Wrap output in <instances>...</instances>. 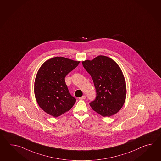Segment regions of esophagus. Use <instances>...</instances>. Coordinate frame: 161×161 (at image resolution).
<instances>
[{
  "label": "esophagus",
  "instance_id": "34e87169",
  "mask_svg": "<svg viewBox=\"0 0 161 161\" xmlns=\"http://www.w3.org/2000/svg\"><path fill=\"white\" fill-rule=\"evenodd\" d=\"M79 99H86V96H83L81 97H80L79 98Z\"/></svg>",
  "mask_w": 161,
  "mask_h": 161
}]
</instances>
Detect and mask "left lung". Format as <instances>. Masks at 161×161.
<instances>
[{
	"instance_id": "left-lung-1",
	"label": "left lung",
	"mask_w": 161,
	"mask_h": 161,
	"mask_svg": "<svg viewBox=\"0 0 161 161\" xmlns=\"http://www.w3.org/2000/svg\"><path fill=\"white\" fill-rule=\"evenodd\" d=\"M82 64L92 76L97 92L90 106L103 117L116 114L127 96L125 79L120 66L112 58L103 55L83 61Z\"/></svg>"
}]
</instances>
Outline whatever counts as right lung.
I'll return each mask as SVG.
<instances>
[{
    "label": "right lung",
    "instance_id": "right-lung-1",
    "mask_svg": "<svg viewBox=\"0 0 161 161\" xmlns=\"http://www.w3.org/2000/svg\"><path fill=\"white\" fill-rule=\"evenodd\" d=\"M79 63L58 56L48 59L41 65L34 80V95L45 112L57 117L74 106L76 99L69 92L64 78Z\"/></svg>",
    "mask_w": 161,
    "mask_h": 161
}]
</instances>
